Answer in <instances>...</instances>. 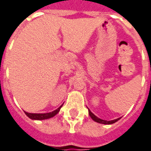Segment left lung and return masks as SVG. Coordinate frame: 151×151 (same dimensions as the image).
<instances>
[{"label": "left lung", "instance_id": "1", "mask_svg": "<svg viewBox=\"0 0 151 151\" xmlns=\"http://www.w3.org/2000/svg\"><path fill=\"white\" fill-rule=\"evenodd\" d=\"M89 115H90V116L92 118V120H95V122H98V123H100V124H111L115 123V122H116V121H118V120H120V118H118V119H116V120H109V121H108V120H102V119L99 118V117H97L95 115H94V114L92 113L91 111V110H89Z\"/></svg>", "mask_w": 151, "mask_h": 151}]
</instances>
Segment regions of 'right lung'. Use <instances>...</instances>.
I'll use <instances>...</instances> for the list:
<instances>
[{"instance_id": "right-lung-1", "label": "right lung", "mask_w": 151, "mask_h": 151, "mask_svg": "<svg viewBox=\"0 0 151 151\" xmlns=\"http://www.w3.org/2000/svg\"><path fill=\"white\" fill-rule=\"evenodd\" d=\"M61 107H62V105L55 111H52V112H48V113H29V112L25 111V114L32 120H46V119H49V118H52L54 116H56V114L60 111V109Z\"/></svg>"}]
</instances>
